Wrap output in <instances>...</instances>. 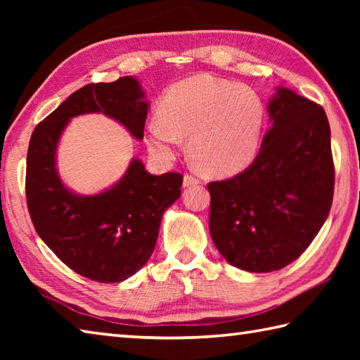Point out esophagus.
Segmentation results:
<instances>
[{"label": "esophagus", "mask_w": 360, "mask_h": 360, "mask_svg": "<svg viewBox=\"0 0 360 360\" xmlns=\"http://www.w3.org/2000/svg\"><path fill=\"white\" fill-rule=\"evenodd\" d=\"M200 184V179L195 178L192 174H184V179H182V186L190 187V186H196Z\"/></svg>", "instance_id": "obj_1"}]
</instances>
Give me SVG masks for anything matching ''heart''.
<instances>
[{
	"label": "heart",
	"instance_id": "1",
	"mask_svg": "<svg viewBox=\"0 0 360 360\" xmlns=\"http://www.w3.org/2000/svg\"><path fill=\"white\" fill-rule=\"evenodd\" d=\"M266 119V103L252 86L196 74L167 91L147 124V143L153 155L170 160L182 137H190L195 162L210 174L229 176L255 160Z\"/></svg>",
	"mask_w": 360,
	"mask_h": 360
}]
</instances>
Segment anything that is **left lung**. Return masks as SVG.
<instances>
[{
	"label": "left lung",
	"instance_id": "8db88e82",
	"mask_svg": "<svg viewBox=\"0 0 360 360\" xmlns=\"http://www.w3.org/2000/svg\"><path fill=\"white\" fill-rule=\"evenodd\" d=\"M272 122L246 170L209 184V229L219 254L248 272H272L308 249L330 215L331 131L320 105L278 86Z\"/></svg>",
	"mask_w": 360,
	"mask_h": 360
}]
</instances>
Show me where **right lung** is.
I'll return each mask as SVG.
<instances>
[{"instance_id":"1","label":"right lung","mask_w":360,"mask_h":360,"mask_svg":"<svg viewBox=\"0 0 360 360\" xmlns=\"http://www.w3.org/2000/svg\"><path fill=\"white\" fill-rule=\"evenodd\" d=\"M148 102L131 75L75 91L34 129L27 150L26 198L38 236L83 277L120 283L148 262L164 212L181 196L182 174H150L133 158L125 174L96 195L68 188L57 170V147L72 117L102 112L143 139Z\"/></svg>"}]
</instances>
